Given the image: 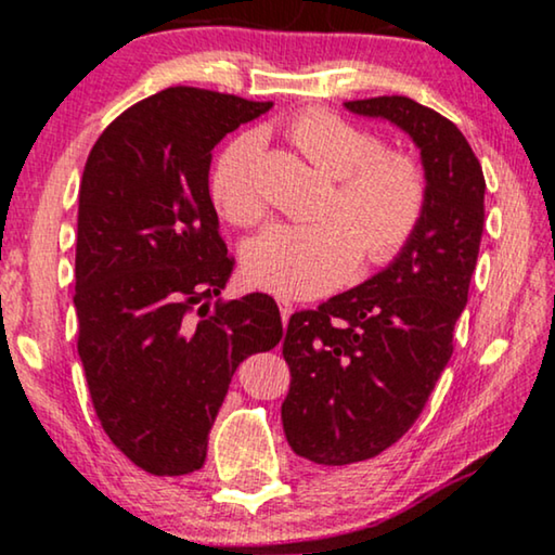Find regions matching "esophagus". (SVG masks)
Returning <instances> with one entry per match:
<instances>
[{"label":"esophagus","mask_w":555,"mask_h":555,"mask_svg":"<svg viewBox=\"0 0 555 555\" xmlns=\"http://www.w3.org/2000/svg\"><path fill=\"white\" fill-rule=\"evenodd\" d=\"M278 308H280V318H283V323H287L291 321V315H293V302L291 300H285V298H278Z\"/></svg>","instance_id":"34e87169"}]
</instances>
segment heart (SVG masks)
Masks as SVG:
<instances>
[{"label":"heart","mask_w":555,"mask_h":555,"mask_svg":"<svg viewBox=\"0 0 555 555\" xmlns=\"http://www.w3.org/2000/svg\"><path fill=\"white\" fill-rule=\"evenodd\" d=\"M293 146L331 179L336 192L323 219L275 224L245 249V275L283 298H315L351 275L361 255L386 264L414 237L427 207V181L416 162L384 151L378 135L333 116L306 111L287 126ZM260 135L242 133L217 156L209 194L219 215L234 224H257L268 211L257 184Z\"/></svg>","instance_id":"heart-1"}]
</instances>
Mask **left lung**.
Returning a JSON list of instances; mask_svg holds the SVG:
<instances>
[{
	"label": "left lung",
	"mask_w": 555,
	"mask_h": 555,
	"mask_svg": "<svg viewBox=\"0 0 555 555\" xmlns=\"http://www.w3.org/2000/svg\"><path fill=\"white\" fill-rule=\"evenodd\" d=\"M344 105L409 133L427 207L389 268L287 323L283 429L293 452L318 465L376 457L422 414L452 356L485 224L482 166L452 120L404 95Z\"/></svg>",
	"instance_id": "left-lung-1"
}]
</instances>
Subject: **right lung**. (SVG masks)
Masks as SVG:
<instances>
[{
    "instance_id": "1",
    "label": "right lung",
    "mask_w": 555,
    "mask_h": 555,
    "mask_svg": "<svg viewBox=\"0 0 555 555\" xmlns=\"http://www.w3.org/2000/svg\"><path fill=\"white\" fill-rule=\"evenodd\" d=\"M270 108L166 88L120 113L82 171L78 353L105 435L151 475L204 465L234 371L283 338L270 295L209 308L234 268L209 196L211 149Z\"/></svg>"
}]
</instances>
